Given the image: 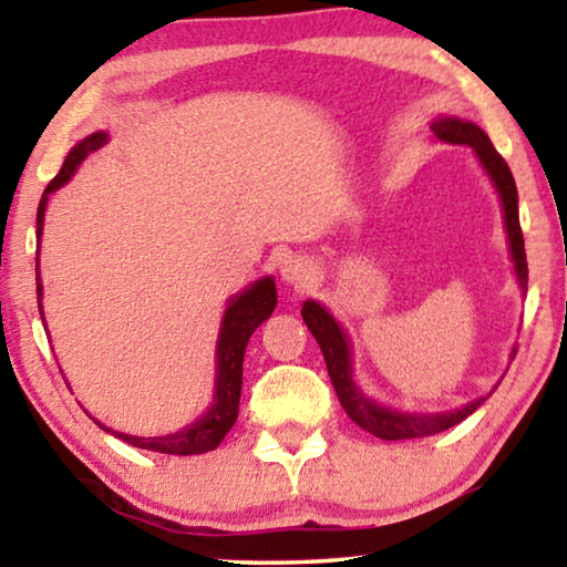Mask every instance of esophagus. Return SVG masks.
<instances>
[{"label":"esophagus","instance_id":"34e87169","mask_svg":"<svg viewBox=\"0 0 567 567\" xmlns=\"http://www.w3.org/2000/svg\"><path fill=\"white\" fill-rule=\"evenodd\" d=\"M280 272H282V280L287 285H292L295 290H305V287L315 280V265L300 255L287 257L280 267Z\"/></svg>","mask_w":567,"mask_h":567}]
</instances>
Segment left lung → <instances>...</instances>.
Masks as SVG:
<instances>
[{"label":"left lung","instance_id":"left-lung-1","mask_svg":"<svg viewBox=\"0 0 567 567\" xmlns=\"http://www.w3.org/2000/svg\"><path fill=\"white\" fill-rule=\"evenodd\" d=\"M433 132L440 142H447V145L473 147L480 165H483V169L491 175L503 203L507 243H511L517 282H520L523 290H527L525 239L520 229V217H517V187H515L511 167H507V162L497 155L491 137H487V134L473 122L443 117L433 124ZM302 320L320 344L340 405L344 408V412H348L352 422H358L362 430H368V433H372L380 440H410V437H427V435L443 433V430L457 425V422H463L467 415H473V412L485 402V398H480V400L467 402L465 408L453 410V412H440V415L437 412H433V415H417V412H398V410L382 408L375 400L364 398L358 390V385L352 382V358H350L348 334H344L340 324L334 322L332 315L315 300H307L302 305Z\"/></svg>","mask_w":567,"mask_h":567}]
</instances>
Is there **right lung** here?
Segmentation results:
<instances>
[{
    "mask_svg": "<svg viewBox=\"0 0 567 567\" xmlns=\"http://www.w3.org/2000/svg\"><path fill=\"white\" fill-rule=\"evenodd\" d=\"M104 142H107V132H94L90 137H84L80 145H74L66 155L62 169L56 172V177L47 185L44 195L40 199V207H37V237H42L44 227V207L47 199L54 189H60L66 179L74 175V169L82 165L84 157L90 152L100 150ZM37 305H40L42 312V282H40V257H37ZM277 305V290L272 277H262L255 285H249L245 292L235 295L229 300L223 328H219V340H217V380H215V400L213 408H209L203 417L192 422L185 430L172 435L162 437H134L124 433H114V430L104 427L102 422L97 425L107 430L114 437L124 440L134 447L142 450H155V453L165 455H199L215 450L223 437L233 430L237 412H239V392H243V360H245V348L249 342V334H252L260 324L270 318ZM44 322V318H42Z\"/></svg>",
    "mask_w": 567,
    "mask_h": 567,
    "instance_id": "right-lung-1",
    "label": "right lung"
}]
</instances>
